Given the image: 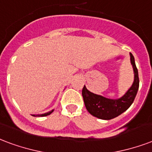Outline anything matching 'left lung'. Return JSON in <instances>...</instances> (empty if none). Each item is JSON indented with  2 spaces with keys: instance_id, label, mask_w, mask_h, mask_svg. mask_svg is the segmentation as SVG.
<instances>
[{
  "instance_id": "8db88e82",
  "label": "left lung",
  "mask_w": 152,
  "mask_h": 152,
  "mask_svg": "<svg viewBox=\"0 0 152 152\" xmlns=\"http://www.w3.org/2000/svg\"><path fill=\"white\" fill-rule=\"evenodd\" d=\"M129 56L130 63L134 70V82L121 97L117 99L107 98L90 91L84 85L82 91L84 104L87 111L92 116L102 120H110L126 112L133 104L138 92L139 79L138 69L135 65L134 57L132 53H129Z\"/></svg>"
}]
</instances>
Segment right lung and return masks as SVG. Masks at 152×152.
I'll return each instance as SVG.
<instances>
[{
    "instance_id": "1",
    "label": "right lung",
    "mask_w": 152,
    "mask_h": 152,
    "mask_svg": "<svg viewBox=\"0 0 152 152\" xmlns=\"http://www.w3.org/2000/svg\"><path fill=\"white\" fill-rule=\"evenodd\" d=\"M54 111V109L53 110H51L49 112H47V113H41V114H31V116H34V117H46V116H48V115H50Z\"/></svg>"
}]
</instances>
